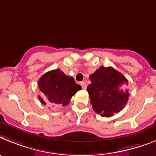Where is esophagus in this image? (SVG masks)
<instances>
[{
  "label": "esophagus",
  "instance_id": "esophagus-1",
  "mask_svg": "<svg viewBox=\"0 0 156 156\" xmlns=\"http://www.w3.org/2000/svg\"><path fill=\"white\" fill-rule=\"evenodd\" d=\"M81 86H82V89H86V88H87V85H86V83L85 82H82V83H81Z\"/></svg>",
  "mask_w": 156,
  "mask_h": 156
}]
</instances>
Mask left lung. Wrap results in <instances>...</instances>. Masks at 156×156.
I'll return each instance as SVG.
<instances>
[{"label":"left lung","instance_id":"1","mask_svg":"<svg viewBox=\"0 0 156 156\" xmlns=\"http://www.w3.org/2000/svg\"><path fill=\"white\" fill-rule=\"evenodd\" d=\"M87 87L93 110L102 117L119 113L128 101V80L113 67H101L90 74Z\"/></svg>","mask_w":156,"mask_h":156}]
</instances>
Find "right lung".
Wrapping results in <instances>:
<instances>
[{
  "instance_id": "right-lung-1",
  "label": "right lung",
  "mask_w": 156,
  "mask_h": 156,
  "mask_svg": "<svg viewBox=\"0 0 156 156\" xmlns=\"http://www.w3.org/2000/svg\"><path fill=\"white\" fill-rule=\"evenodd\" d=\"M37 86L44 97L38 96L40 102L52 107L59 104L66 106L72 96L82 89V86L75 83L73 77H68L59 69L45 73L39 79Z\"/></svg>"
}]
</instances>
